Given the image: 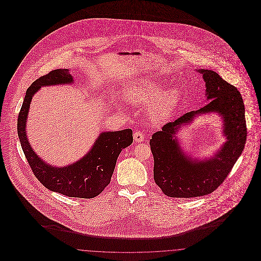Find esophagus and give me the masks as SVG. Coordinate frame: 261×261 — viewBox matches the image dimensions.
Wrapping results in <instances>:
<instances>
[{
  "label": "esophagus",
  "mask_w": 261,
  "mask_h": 261,
  "mask_svg": "<svg viewBox=\"0 0 261 261\" xmlns=\"http://www.w3.org/2000/svg\"><path fill=\"white\" fill-rule=\"evenodd\" d=\"M134 140L137 143H142L146 140V137L144 136V133H142L141 130H137L134 133Z\"/></svg>",
  "instance_id": "1"
}]
</instances>
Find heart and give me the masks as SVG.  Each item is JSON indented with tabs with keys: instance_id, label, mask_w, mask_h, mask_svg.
I'll use <instances>...</instances> for the list:
<instances>
[{
	"instance_id": "1",
	"label": "heart",
	"mask_w": 261,
	"mask_h": 261,
	"mask_svg": "<svg viewBox=\"0 0 261 261\" xmlns=\"http://www.w3.org/2000/svg\"><path fill=\"white\" fill-rule=\"evenodd\" d=\"M125 99L132 105H139L148 102V112L150 117L160 119L170 115L177 107L180 93L176 88H169L162 90V85L156 81L143 82L126 91Z\"/></svg>"
}]
</instances>
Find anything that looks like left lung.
Returning a JSON list of instances; mask_svg holds the SVG:
<instances>
[{"label":"left lung","instance_id":"8db88e82","mask_svg":"<svg viewBox=\"0 0 261 261\" xmlns=\"http://www.w3.org/2000/svg\"><path fill=\"white\" fill-rule=\"evenodd\" d=\"M198 71L206 82L209 102L198 111L187 112L175 121L166 123L149 140L153 155V180L165 195L173 198L200 197L214 192L231 172L246 143L245 109L240 92L215 71ZM208 112H218L223 116L227 141L209 160H192L179 149L175 133L196 115Z\"/></svg>","mask_w":261,"mask_h":261}]
</instances>
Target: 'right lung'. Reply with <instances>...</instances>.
Wrapping results in <instances>:
<instances>
[{
    "mask_svg": "<svg viewBox=\"0 0 261 261\" xmlns=\"http://www.w3.org/2000/svg\"><path fill=\"white\" fill-rule=\"evenodd\" d=\"M68 69L52 70L35 80L26 91L18 116V136L25 156L40 183L50 191L75 198L90 199L99 195L111 183L120 151L133 143V130L101 133L92 149L82 159L63 168L49 166L31 148L26 136V121L33 95L41 86L72 83Z\"/></svg>",
    "mask_w": 261,
    "mask_h": 261,
    "instance_id": "obj_1",
    "label": "right lung"
}]
</instances>
